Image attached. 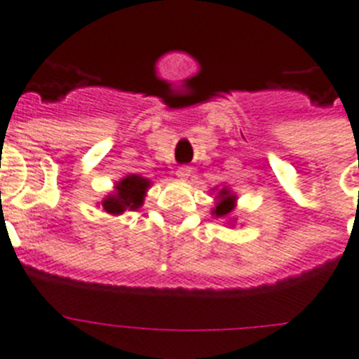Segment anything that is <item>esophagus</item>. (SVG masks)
Here are the masks:
<instances>
[{
  "label": "esophagus",
  "mask_w": 359,
  "mask_h": 359,
  "mask_svg": "<svg viewBox=\"0 0 359 359\" xmlns=\"http://www.w3.org/2000/svg\"><path fill=\"white\" fill-rule=\"evenodd\" d=\"M191 173H193V170L189 166H180L179 170L175 172V175L179 177V179L186 180V179H189V177H191Z\"/></svg>",
  "instance_id": "1"
}]
</instances>
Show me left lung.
<instances>
[{
  "instance_id": "left-lung-1",
  "label": "left lung",
  "mask_w": 359,
  "mask_h": 359,
  "mask_svg": "<svg viewBox=\"0 0 359 359\" xmlns=\"http://www.w3.org/2000/svg\"><path fill=\"white\" fill-rule=\"evenodd\" d=\"M236 208V195L229 187H222L216 195V205L212 208V216L216 218H227Z\"/></svg>"
}]
</instances>
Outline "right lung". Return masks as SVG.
<instances>
[{"label": "right lung", "instance_id": "add662e5", "mask_svg": "<svg viewBox=\"0 0 359 359\" xmlns=\"http://www.w3.org/2000/svg\"><path fill=\"white\" fill-rule=\"evenodd\" d=\"M150 180L140 175H127L119 182H116L114 193L103 198L102 208L109 215H121L125 211H135L143 205V200L147 196Z\"/></svg>", "mask_w": 359, "mask_h": 359}]
</instances>
